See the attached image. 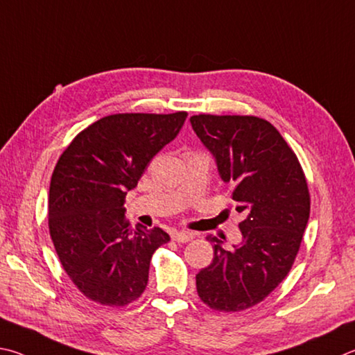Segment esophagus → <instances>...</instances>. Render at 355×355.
Returning <instances> with one entry per match:
<instances>
[{"instance_id":"esophagus-1","label":"esophagus","mask_w":355,"mask_h":355,"mask_svg":"<svg viewBox=\"0 0 355 355\" xmlns=\"http://www.w3.org/2000/svg\"><path fill=\"white\" fill-rule=\"evenodd\" d=\"M171 239L178 243H187L191 239H193V234L189 231H173Z\"/></svg>"}]
</instances>
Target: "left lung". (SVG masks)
Returning <instances> with one entry per match:
<instances>
[{
    "mask_svg": "<svg viewBox=\"0 0 355 355\" xmlns=\"http://www.w3.org/2000/svg\"><path fill=\"white\" fill-rule=\"evenodd\" d=\"M190 121L245 216L241 243L232 250L209 237L214 260L196 275L198 296L218 312H240L262 302L293 266L310 215L307 179L293 149L263 118L200 114Z\"/></svg>",
    "mask_w": 355,
    "mask_h": 355,
    "instance_id": "obj_1",
    "label": "left lung"
}]
</instances>
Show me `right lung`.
I'll use <instances>...</instances> for the list:
<instances>
[{
	"label": "right lung",
	"instance_id": "right-lung-1",
	"mask_svg": "<svg viewBox=\"0 0 355 355\" xmlns=\"http://www.w3.org/2000/svg\"><path fill=\"white\" fill-rule=\"evenodd\" d=\"M187 112L115 114L74 137L49 185V235L68 277L90 301L124 307L145 291L149 262L170 241L160 227L129 226L123 207Z\"/></svg>",
	"mask_w": 355,
	"mask_h": 355
}]
</instances>
